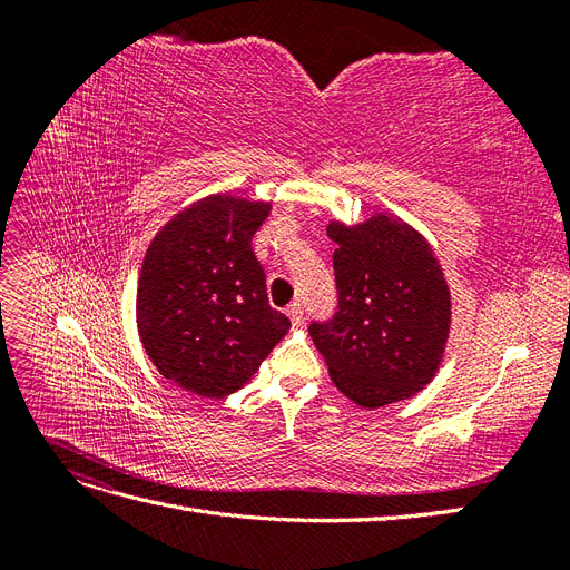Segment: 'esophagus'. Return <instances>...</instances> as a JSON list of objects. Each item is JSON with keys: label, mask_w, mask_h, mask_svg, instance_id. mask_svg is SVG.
Listing matches in <instances>:
<instances>
[{"label": "esophagus", "mask_w": 570, "mask_h": 570, "mask_svg": "<svg viewBox=\"0 0 570 570\" xmlns=\"http://www.w3.org/2000/svg\"><path fill=\"white\" fill-rule=\"evenodd\" d=\"M287 316H289L292 325H302V321H304V308H302V304H299V302H292V304L287 306Z\"/></svg>", "instance_id": "34e87169"}]
</instances>
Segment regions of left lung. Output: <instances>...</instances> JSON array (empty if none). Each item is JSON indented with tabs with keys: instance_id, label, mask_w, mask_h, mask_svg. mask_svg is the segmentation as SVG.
Segmentation results:
<instances>
[{
	"instance_id": "obj_1",
	"label": "left lung",
	"mask_w": 570,
	"mask_h": 570,
	"mask_svg": "<svg viewBox=\"0 0 570 570\" xmlns=\"http://www.w3.org/2000/svg\"><path fill=\"white\" fill-rule=\"evenodd\" d=\"M337 312L308 333L335 387L364 409L409 400L433 381L452 323L440 258L406 220L375 214L327 223Z\"/></svg>"
}]
</instances>
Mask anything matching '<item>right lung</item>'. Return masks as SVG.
Listing matches in <instances>:
<instances>
[{
    "label": "right lung",
    "mask_w": 570,
    "mask_h": 570,
    "mask_svg": "<svg viewBox=\"0 0 570 570\" xmlns=\"http://www.w3.org/2000/svg\"><path fill=\"white\" fill-rule=\"evenodd\" d=\"M268 214V202L220 193L154 235L137 281V333L166 381L220 400L252 381L289 331L252 249Z\"/></svg>",
    "instance_id": "obj_1"
}]
</instances>
